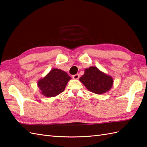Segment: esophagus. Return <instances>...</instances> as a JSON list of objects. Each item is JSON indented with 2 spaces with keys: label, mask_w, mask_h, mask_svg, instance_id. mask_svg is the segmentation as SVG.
I'll use <instances>...</instances> for the list:
<instances>
[{
  "label": "esophagus",
  "mask_w": 147,
  "mask_h": 147,
  "mask_svg": "<svg viewBox=\"0 0 147 147\" xmlns=\"http://www.w3.org/2000/svg\"><path fill=\"white\" fill-rule=\"evenodd\" d=\"M73 79H79V74H76L74 75V76H73Z\"/></svg>",
  "instance_id": "34e87169"
}]
</instances>
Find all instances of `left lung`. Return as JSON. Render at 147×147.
Listing matches in <instances>:
<instances>
[{"mask_svg":"<svg viewBox=\"0 0 147 147\" xmlns=\"http://www.w3.org/2000/svg\"><path fill=\"white\" fill-rule=\"evenodd\" d=\"M79 80L87 89L97 94L108 92L113 87L114 82L111 76L101 71L96 67L86 68L84 74Z\"/></svg>","mask_w":147,"mask_h":147,"instance_id":"8db88e82","label":"left lung"}]
</instances>
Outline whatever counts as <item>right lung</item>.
Returning a JSON list of instances; mask_svg holds the SVG:
<instances>
[{"instance_id": "add662e5", "label": "right lung", "mask_w": 147, "mask_h": 147, "mask_svg": "<svg viewBox=\"0 0 147 147\" xmlns=\"http://www.w3.org/2000/svg\"><path fill=\"white\" fill-rule=\"evenodd\" d=\"M71 79L65 71L53 68L46 76L38 80V87L42 95L47 97H55L63 92Z\"/></svg>"}]
</instances>
